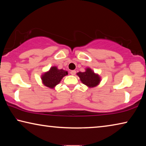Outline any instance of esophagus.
Segmentation results:
<instances>
[{
    "mask_svg": "<svg viewBox=\"0 0 146 146\" xmlns=\"http://www.w3.org/2000/svg\"><path fill=\"white\" fill-rule=\"evenodd\" d=\"M70 73H71V75H75V74H76V71H75V70H72V71H71Z\"/></svg>",
    "mask_w": 146,
    "mask_h": 146,
    "instance_id": "obj_1",
    "label": "esophagus"
}]
</instances>
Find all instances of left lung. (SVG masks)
I'll return each instance as SVG.
<instances>
[{
    "instance_id": "obj_1",
    "label": "left lung",
    "mask_w": 146,
    "mask_h": 146,
    "mask_svg": "<svg viewBox=\"0 0 146 146\" xmlns=\"http://www.w3.org/2000/svg\"><path fill=\"white\" fill-rule=\"evenodd\" d=\"M77 75L80 78L83 84L89 87H95L100 82L99 76L94 73L90 68L86 69L85 72H78Z\"/></svg>"
}]
</instances>
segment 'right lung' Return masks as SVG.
<instances>
[{
  "label": "right lung",
  "mask_w": 146,
  "mask_h": 146,
  "mask_svg": "<svg viewBox=\"0 0 146 146\" xmlns=\"http://www.w3.org/2000/svg\"><path fill=\"white\" fill-rule=\"evenodd\" d=\"M68 75L67 71L63 70H58L56 67L51 68L48 72L42 76L44 84L50 88H53L60 82L64 76Z\"/></svg>",
  "instance_id": "add662e5"
}]
</instances>
